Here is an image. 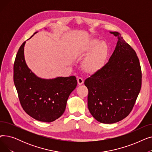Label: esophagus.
Listing matches in <instances>:
<instances>
[{
  "label": "esophagus",
  "instance_id": "34e87169",
  "mask_svg": "<svg viewBox=\"0 0 152 152\" xmlns=\"http://www.w3.org/2000/svg\"><path fill=\"white\" fill-rule=\"evenodd\" d=\"M77 80L78 85H81L84 83V80H83V79L82 77H78Z\"/></svg>",
  "mask_w": 152,
  "mask_h": 152
}]
</instances>
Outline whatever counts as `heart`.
Masks as SVG:
<instances>
[{
  "mask_svg": "<svg viewBox=\"0 0 152 152\" xmlns=\"http://www.w3.org/2000/svg\"><path fill=\"white\" fill-rule=\"evenodd\" d=\"M89 51L90 52L84 60L82 65L87 73H94L105 66L109 53V47L105 42L100 43L97 39H92L83 49L84 53Z\"/></svg>",
  "mask_w": 152,
  "mask_h": 152,
  "instance_id": "heart-1",
  "label": "heart"
}]
</instances>
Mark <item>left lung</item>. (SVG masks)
<instances>
[{
	"label": "left lung",
	"mask_w": 152,
	"mask_h": 152,
	"mask_svg": "<svg viewBox=\"0 0 152 152\" xmlns=\"http://www.w3.org/2000/svg\"><path fill=\"white\" fill-rule=\"evenodd\" d=\"M110 33L118 37L113 54L104 66L84 81L90 113L105 124L118 122L129 115L142 86L136 53L118 32Z\"/></svg>",
	"instance_id": "left-lung-1"
}]
</instances>
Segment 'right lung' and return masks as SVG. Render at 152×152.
I'll return each instance as SVG.
<instances>
[{"mask_svg": "<svg viewBox=\"0 0 152 152\" xmlns=\"http://www.w3.org/2000/svg\"><path fill=\"white\" fill-rule=\"evenodd\" d=\"M25 43L20 46L13 66V81L20 102L32 118L42 122H52L65 111L69 95L77 86L76 78L71 76L45 79L36 76L25 62Z\"/></svg>", "mask_w": 152, "mask_h": 152, "instance_id": "right-lung-1", "label": "right lung"}]
</instances>
